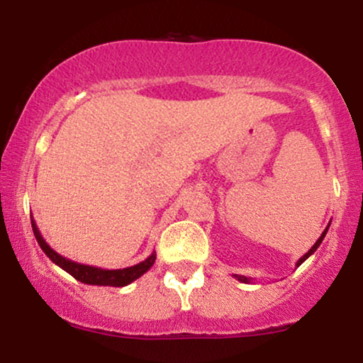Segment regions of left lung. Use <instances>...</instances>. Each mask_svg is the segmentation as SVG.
Listing matches in <instances>:
<instances>
[{
  "label": "left lung",
  "mask_w": 363,
  "mask_h": 363,
  "mask_svg": "<svg viewBox=\"0 0 363 363\" xmlns=\"http://www.w3.org/2000/svg\"><path fill=\"white\" fill-rule=\"evenodd\" d=\"M329 225H331V222H329V223H328V227H326V228H324V232H323V234H320V237H319V239H318V240H315V244H314V245H312V247L309 249V251H307L306 254H303V256L301 257V259H298V261H297V264H295V266H297V268H298V266H301V264H302V262H303V261H306V259H307V257H309V256H312V254H314L315 251H318V247H319V245H320V242H323V239H324V237H326V234H328V228H329ZM234 278H237V280H239V281H242V283H251V281H252V278L242 277V274H234Z\"/></svg>",
  "instance_id": "1"
}]
</instances>
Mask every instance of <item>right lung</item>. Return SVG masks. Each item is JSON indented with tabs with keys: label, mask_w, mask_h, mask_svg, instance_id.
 I'll return each instance as SVG.
<instances>
[{
	"label": "right lung",
	"mask_w": 363,
	"mask_h": 363,
	"mask_svg": "<svg viewBox=\"0 0 363 363\" xmlns=\"http://www.w3.org/2000/svg\"><path fill=\"white\" fill-rule=\"evenodd\" d=\"M32 230H34L37 242H39L40 249L45 252V256H48L49 259L54 262V264H57L61 269H65L66 273H69L73 278H77L78 281L85 283V285L126 286L131 281L138 280L141 274L147 273L157 259V254H155V251H153L145 261H141L135 266H129V268H123V269H104V268H97V266L82 264V262L68 259V257L61 256L60 252L54 251L51 245L45 242L44 237L40 235V232H39V228H37L34 218H32Z\"/></svg>",
	"instance_id": "1"
}]
</instances>
